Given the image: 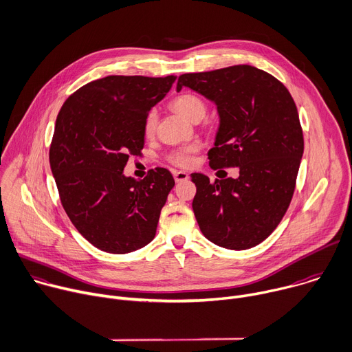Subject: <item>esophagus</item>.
Returning <instances> with one entry per match:
<instances>
[{"instance_id":"obj_1","label":"esophagus","mask_w":352,"mask_h":352,"mask_svg":"<svg viewBox=\"0 0 352 352\" xmlns=\"http://www.w3.org/2000/svg\"><path fill=\"white\" fill-rule=\"evenodd\" d=\"M173 176H175V180H176V183H180V182H186L190 176H188V173H186V172H182V170H179V172H175L173 173Z\"/></svg>"}]
</instances>
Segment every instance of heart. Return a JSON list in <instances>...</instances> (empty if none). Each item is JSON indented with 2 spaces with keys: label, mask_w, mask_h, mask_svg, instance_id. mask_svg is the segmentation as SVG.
<instances>
[{
  "label": "heart",
  "mask_w": 352,
  "mask_h": 352,
  "mask_svg": "<svg viewBox=\"0 0 352 352\" xmlns=\"http://www.w3.org/2000/svg\"><path fill=\"white\" fill-rule=\"evenodd\" d=\"M170 107L177 113H180L183 118H186L191 122L201 120L206 112V105H205L204 100L199 96H197L194 93H188V91L176 96L170 101ZM155 129H157V115L154 111H150L147 113V116L144 119V124H143L144 134L153 135L155 133ZM198 151H199L198 144H190L186 147H180V148L170 151L166 157V161L177 168H190L195 164Z\"/></svg>",
  "instance_id": "obj_1"
}]
</instances>
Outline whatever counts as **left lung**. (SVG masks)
Returning a JSON list of instances; mask_svg holds the SVG:
<instances>
[{"instance_id": "obj_1", "label": "left lung", "mask_w": 352, "mask_h": 352, "mask_svg": "<svg viewBox=\"0 0 352 352\" xmlns=\"http://www.w3.org/2000/svg\"><path fill=\"white\" fill-rule=\"evenodd\" d=\"M183 86L212 100L221 116L214 170L239 168V177L210 182L192 173V210L202 234L217 245L247 250L267 239L292 202L304 153L296 102L287 87L251 65L183 74Z\"/></svg>"}]
</instances>
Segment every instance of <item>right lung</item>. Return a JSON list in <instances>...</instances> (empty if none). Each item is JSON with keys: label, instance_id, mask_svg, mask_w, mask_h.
I'll use <instances>...</instances> for the list:
<instances>
[{"label": "right lung", "instance_id": "add662e5", "mask_svg": "<svg viewBox=\"0 0 352 352\" xmlns=\"http://www.w3.org/2000/svg\"><path fill=\"white\" fill-rule=\"evenodd\" d=\"M175 80L112 75L85 85L59 109L51 170L70 222L101 251L127 254L155 237L173 176L158 166L134 180L123 168L142 155L144 119Z\"/></svg>", "mask_w": 352, "mask_h": 352}]
</instances>
